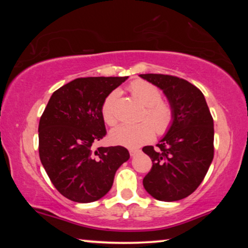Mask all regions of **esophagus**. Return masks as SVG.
Segmentation results:
<instances>
[{"instance_id": "34e87169", "label": "esophagus", "mask_w": 248, "mask_h": 248, "mask_svg": "<svg viewBox=\"0 0 248 248\" xmlns=\"http://www.w3.org/2000/svg\"><path fill=\"white\" fill-rule=\"evenodd\" d=\"M139 152H140V150H139V149H131V150H130L131 157H134V155H138Z\"/></svg>"}]
</instances>
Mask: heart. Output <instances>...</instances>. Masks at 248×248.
Listing matches in <instances>:
<instances>
[{"label":"heart","instance_id":"obj_1","mask_svg":"<svg viewBox=\"0 0 248 248\" xmlns=\"http://www.w3.org/2000/svg\"><path fill=\"white\" fill-rule=\"evenodd\" d=\"M127 89L144 106L139 124H122L110 132V141L115 144L127 148H138L150 142L155 137L164 135L174 122V109L168 101L161 100V93L155 84L144 80H134ZM120 91L113 90L105 98L101 105V116L105 123L114 126L117 123L116 101Z\"/></svg>","mask_w":248,"mask_h":248}]
</instances>
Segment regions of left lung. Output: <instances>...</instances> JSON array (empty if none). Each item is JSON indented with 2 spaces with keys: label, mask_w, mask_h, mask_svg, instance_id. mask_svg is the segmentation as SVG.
I'll return each mask as SVG.
<instances>
[{
  "label": "left lung",
  "mask_w": 248,
  "mask_h": 248,
  "mask_svg": "<svg viewBox=\"0 0 248 248\" xmlns=\"http://www.w3.org/2000/svg\"><path fill=\"white\" fill-rule=\"evenodd\" d=\"M140 77L160 88L174 109L171 127L157 148L142 149L152 161L143 186L159 201H178L199 187L211 165L213 118L201 90L188 81L168 74Z\"/></svg>",
  "instance_id": "8db88e82"
}]
</instances>
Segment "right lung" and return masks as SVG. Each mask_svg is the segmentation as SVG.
<instances>
[{"instance_id":"1","label":"right lung","mask_w":248,"mask_h":248,"mask_svg":"<svg viewBox=\"0 0 248 248\" xmlns=\"http://www.w3.org/2000/svg\"><path fill=\"white\" fill-rule=\"evenodd\" d=\"M127 78H78L54 91L40 117V161L55 188L71 201L89 203L106 195L115 172L130 158L121 145L93 150V142L107 134L101 105Z\"/></svg>"}]
</instances>
